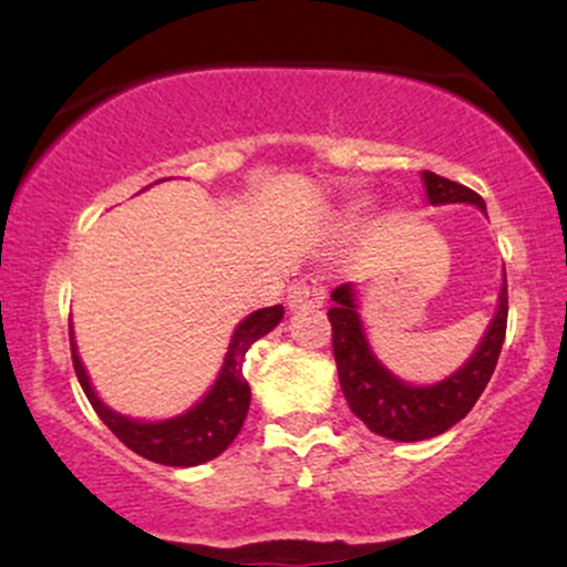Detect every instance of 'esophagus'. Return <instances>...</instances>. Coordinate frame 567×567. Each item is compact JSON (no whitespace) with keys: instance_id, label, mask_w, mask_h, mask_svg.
<instances>
[{"instance_id":"34e87169","label":"esophagus","mask_w":567,"mask_h":567,"mask_svg":"<svg viewBox=\"0 0 567 567\" xmlns=\"http://www.w3.org/2000/svg\"><path fill=\"white\" fill-rule=\"evenodd\" d=\"M322 303H324V288L317 277H301L290 288V296H288L290 311L320 309Z\"/></svg>"}]
</instances>
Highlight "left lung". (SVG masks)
<instances>
[{
  "mask_svg": "<svg viewBox=\"0 0 567 567\" xmlns=\"http://www.w3.org/2000/svg\"><path fill=\"white\" fill-rule=\"evenodd\" d=\"M429 205H474L485 213V199L472 188L442 178L437 173H421ZM333 309L328 320L333 324V354L351 413L365 421L370 432L396 442H421L458 424L485 392L493 370H496L501 343L506 333V275L501 285L496 315L480 338L470 360L455 368L451 375L434 383H410L394 375L375 357L368 341L365 322L360 317L357 288L351 282L330 292Z\"/></svg>",
  "mask_w": 567,
  "mask_h": 567,
  "instance_id": "1",
  "label": "left lung"
}]
</instances>
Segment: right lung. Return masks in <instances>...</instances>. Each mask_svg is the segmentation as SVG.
I'll list each match as a JSON object with an SVG mask.
<instances>
[{
    "label": "right lung",
    "mask_w": 567,
    "mask_h": 567,
    "mask_svg": "<svg viewBox=\"0 0 567 567\" xmlns=\"http://www.w3.org/2000/svg\"><path fill=\"white\" fill-rule=\"evenodd\" d=\"M159 184V181H157ZM282 306H266V309L252 311L234 328L229 347H226L224 362L213 381V386L194 402L184 413L171 415L162 421L130 419L120 410L109 408L97 396L90 381L87 370L82 365L80 349L74 341V324L69 322L71 338V360H74L76 379H80L90 405L112 432L120 437L133 453L154 461L162 466H199L205 461L218 458L226 447L231 445L239 429L245 424V415L250 410V386L243 375L245 351L264 338L266 333L282 322Z\"/></svg>",
    "instance_id": "obj_1"
}]
</instances>
